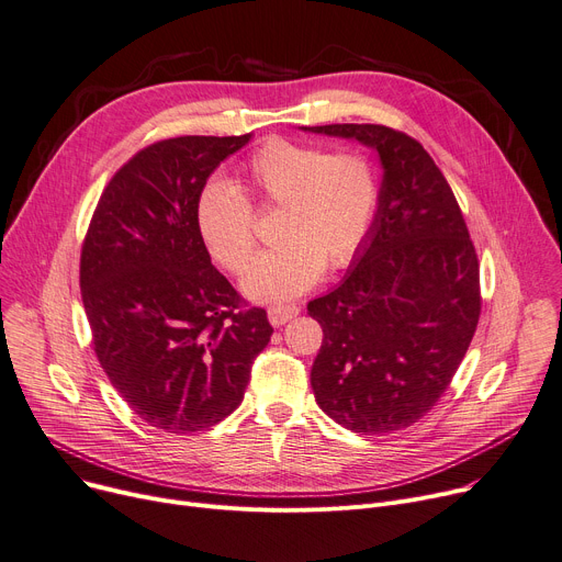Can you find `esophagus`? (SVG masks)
<instances>
[{"label": "esophagus", "instance_id": "obj_1", "mask_svg": "<svg viewBox=\"0 0 562 562\" xmlns=\"http://www.w3.org/2000/svg\"><path fill=\"white\" fill-rule=\"evenodd\" d=\"M297 314H301V310H297L295 305H278V307H269V321L271 325L280 327L284 323H289L291 318H295Z\"/></svg>", "mask_w": 562, "mask_h": 562}]
</instances>
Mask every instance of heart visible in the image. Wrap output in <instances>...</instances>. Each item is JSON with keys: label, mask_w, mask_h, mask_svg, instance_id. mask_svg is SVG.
I'll return each instance as SVG.
<instances>
[{"label": "heart", "mask_w": 562, "mask_h": 562, "mask_svg": "<svg viewBox=\"0 0 562 562\" xmlns=\"http://www.w3.org/2000/svg\"><path fill=\"white\" fill-rule=\"evenodd\" d=\"M280 205L276 248L261 252L241 280L255 303L289 301L312 289L325 267L341 269L363 244L378 210V178L355 154H334L273 137L250 154L237 187L210 178L196 194L201 241L223 269L241 273L255 252L252 210Z\"/></svg>", "instance_id": "1"}]
</instances>
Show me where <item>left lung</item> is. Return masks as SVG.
Segmentation results:
<instances>
[{"label":"left lung","instance_id":"8db88e82","mask_svg":"<svg viewBox=\"0 0 562 562\" xmlns=\"http://www.w3.org/2000/svg\"><path fill=\"white\" fill-rule=\"evenodd\" d=\"M380 158L370 231L341 284L307 305L323 327L318 406L355 434L418 423L450 386L474 336L479 261L461 207L423 144L378 124L301 126Z\"/></svg>","mask_w":562,"mask_h":562}]
</instances>
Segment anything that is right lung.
<instances>
[{
  "label": "right lung",
  "instance_id": "add662e5",
  "mask_svg": "<svg viewBox=\"0 0 562 562\" xmlns=\"http://www.w3.org/2000/svg\"><path fill=\"white\" fill-rule=\"evenodd\" d=\"M250 135H182L146 146L99 199L81 252V293L110 384L156 429L192 434L241 404L271 341L199 237L194 203Z\"/></svg>",
  "mask_w": 562,
  "mask_h": 562
}]
</instances>
